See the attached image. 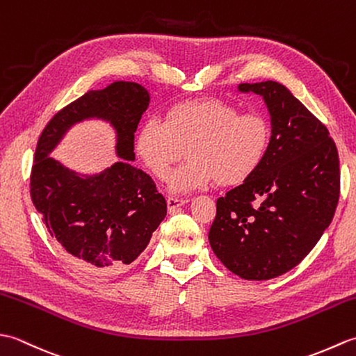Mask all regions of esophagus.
<instances>
[{"instance_id":"esophagus-1","label":"esophagus","mask_w":356,"mask_h":356,"mask_svg":"<svg viewBox=\"0 0 356 356\" xmlns=\"http://www.w3.org/2000/svg\"><path fill=\"white\" fill-rule=\"evenodd\" d=\"M188 202V199H179V197H168L166 199V205H168V211L170 213H174L179 207L185 205Z\"/></svg>"}]
</instances>
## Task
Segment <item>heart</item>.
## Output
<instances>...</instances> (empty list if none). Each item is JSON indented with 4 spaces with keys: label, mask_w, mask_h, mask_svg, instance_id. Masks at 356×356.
<instances>
[{
    "label": "heart",
    "mask_w": 356,
    "mask_h": 356,
    "mask_svg": "<svg viewBox=\"0 0 356 356\" xmlns=\"http://www.w3.org/2000/svg\"><path fill=\"white\" fill-rule=\"evenodd\" d=\"M270 143V125L259 113H241L218 99L172 105L165 120L151 118L136 136V151L154 177H170L172 193H190L217 182L234 186L260 168Z\"/></svg>",
    "instance_id": "heart-1"
}]
</instances>
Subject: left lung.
Returning a JSON list of instances; mask_svg holds the SVG:
<instances>
[{
  "mask_svg": "<svg viewBox=\"0 0 356 356\" xmlns=\"http://www.w3.org/2000/svg\"><path fill=\"white\" fill-rule=\"evenodd\" d=\"M263 96L270 143L251 179L217 199L209 245L232 274L269 280L312 251L339 199V159L326 125L275 81L240 84Z\"/></svg>",
  "mask_w": 356,
  "mask_h": 356,
  "instance_id": "8db88e82",
  "label": "left lung"
}]
</instances>
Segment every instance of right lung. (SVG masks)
I'll return each instance as SVG.
<instances>
[{
  "label": "right lung",
  "mask_w": 356,
  "mask_h": 356,
  "mask_svg": "<svg viewBox=\"0 0 356 356\" xmlns=\"http://www.w3.org/2000/svg\"><path fill=\"white\" fill-rule=\"evenodd\" d=\"M149 95L136 82L90 90L45 125L35 151L30 195L50 236L81 269L108 275L134 261L166 216V202L147 172L136 168L134 133ZM107 120L117 130L121 161L82 178L48 154L66 130L84 118Z\"/></svg>",
  "instance_id": "right-lung-1"
}]
</instances>
